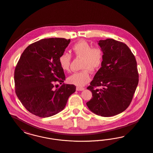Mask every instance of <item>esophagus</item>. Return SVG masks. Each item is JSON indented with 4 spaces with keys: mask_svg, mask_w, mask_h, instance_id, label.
Returning a JSON list of instances; mask_svg holds the SVG:
<instances>
[{
    "mask_svg": "<svg viewBox=\"0 0 153 153\" xmlns=\"http://www.w3.org/2000/svg\"><path fill=\"white\" fill-rule=\"evenodd\" d=\"M85 89V88H82V87H76V91H84Z\"/></svg>",
    "mask_w": 153,
    "mask_h": 153,
    "instance_id": "34e87169",
    "label": "esophagus"
}]
</instances>
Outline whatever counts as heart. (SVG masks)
Returning a JSON list of instances; mask_svg holds the SVG:
<instances>
[{"label": "heart", "instance_id": "b5f03b06", "mask_svg": "<svg viewBox=\"0 0 153 153\" xmlns=\"http://www.w3.org/2000/svg\"><path fill=\"white\" fill-rule=\"evenodd\" d=\"M73 53L77 57L83 58L82 69L83 71L72 74L68 78V82L78 87L84 86L91 81L89 71L94 72L98 71L102 66L104 55L102 49L94 48L85 41L76 43L72 48ZM72 56L67 52L60 55L58 62L61 68L64 72L70 71Z\"/></svg>", "mask_w": 153, "mask_h": 153}]
</instances>
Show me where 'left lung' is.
<instances>
[{"instance_id":"obj_1","label":"left lung","mask_w":153,"mask_h":153,"mask_svg":"<svg viewBox=\"0 0 153 153\" xmlns=\"http://www.w3.org/2000/svg\"><path fill=\"white\" fill-rule=\"evenodd\" d=\"M98 42L103 52V62L87 88L93 97L87 105L97 115L112 117L123 112L131 103L138 84L137 63L123 42L110 38ZM97 86L102 88H96Z\"/></svg>"}]
</instances>
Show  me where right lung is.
I'll return each instance as SVG.
<instances>
[{
	"mask_svg": "<svg viewBox=\"0 0 153 153\" xmlns=\"http://www.w3.org/2000/svg\"><path fill=\"white\" fill-rule=\"evenodd\" d=\"M71 39L51 38L30 45L23 52L14 72L15 92L30 113L41 117L54 115L63 110L76 86L65 84V76L58 58ZM58 82L62 86L53 89Z\"/></svg>",
	"mask_w": 153,
	"mask_h": 153,
	"instance_id": "obj_1",
	"label": "right lung"
}]
</instances>
